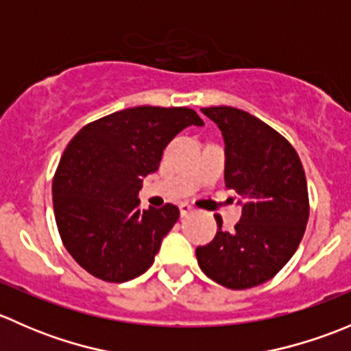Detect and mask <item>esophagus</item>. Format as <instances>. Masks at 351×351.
<instances>
[{
	"instance_id": "esophagus-1",
	"label": "esophagus",
	"mask_w": 351,
	"mask_h": 351,
	"mask_svg": "<svg viewBox=\"0 0 351 351\" xmlns=\"http://www.w3.org/2000/svg\"><path fill=\"white\" fill-rule=\"evenodd\" d=\"M190 212H193L192 205H189V204H182V205H180V214H182V217L189 215Z\"/></svg>"
}]
</instances>
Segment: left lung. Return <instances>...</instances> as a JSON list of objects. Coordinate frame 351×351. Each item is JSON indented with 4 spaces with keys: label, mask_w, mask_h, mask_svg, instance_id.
I'll return each instance as SVG.
<instances>
[{
    "label": "left lung",
    "mask_w": 351,
    "mask_h": 351,
    "mask_svg": "<svg viewBox=\"0 0 351 351\" xmlns=\"http://www.w3.org/2000/svg\"><path fill=\"white\" fill-rule=\"evenodd\" d=\"M224 137L226 186L241 200L234 231L217 221L214 241L198 246V267L228 289L241 290L270 280L299 247L309 198L302 162L289 141L260 119L232 107L202 108Z\"/></svg>",
    "instance_id": "8db88e82"
}]
</instances>
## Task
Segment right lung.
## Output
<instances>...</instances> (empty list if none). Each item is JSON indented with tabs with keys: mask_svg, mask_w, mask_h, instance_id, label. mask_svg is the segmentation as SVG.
<instances>
[{
	"mask_svg": "<svg viewBox=\"0 0 351 351\" xmlns=\"http://www.w3.org/2000/svg\"><path fill=\"white\" fill-rule=\"evenodd\" d=\"M190 125H204L195 110L143 105L88 123L67 144L52 182L54 215L66 250L88 274L127 282L153 265L180 210H143L139 190Z\"/></svg>",
	"mask_w": 351,
	"mask_h": 351,
	"instance_id": "obj_1",
	"label": "right lung"
}]
</instances>
